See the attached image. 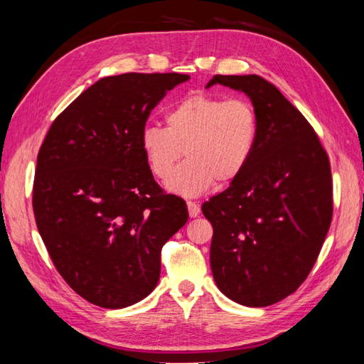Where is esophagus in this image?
<instances>
[{
    "mask_svg": "<svg viewBox=\"0 0 364 364\" xmlns=\"http://www.w3.org/2000/svg\"><path fill=\"white\" fill-rule=\"evenodd\" d=\"M188 211L191 218H197L200 214V206L196 202H188Z\"/></svg>",
    "mask_w": 364,
    "mask_h": 364,
    "instance_id": "obj_1",
    "label": "esophagus"
}]
</instances>
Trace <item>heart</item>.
Segmentation results:
<instances>
[{"label": "heart", "mask_w": 364, "mask_h": 364, "mask_svg": "<svg viewBox=\"0 0 364 364\" xmlns=\"http://www.w3.org/2000/svg\"><path fill=\"white\" fill-rule=\"evenodd\" d=\"M164 120L166 128L142 129L141 150L151 173L167 176L166 189L183 197L205 194L215 180H237L257 146V111L245 100L189 95L170 107ZM183 149L188 161L174 171Z\"/></svg>", "instance_id": "b5f03b06"}]
</instances>
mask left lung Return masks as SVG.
Wrapping results in <instances>:
<instances>
[{
	"label": "left lung",
	"instance_id": "1",
	"mask_svg": "<svg viewBox=\"0 0 364 364\" xmlns=\"http://www.w3.org/2000/svg\"><path fill=\"white\" fill-rule=\"evenodd\" d=\"M250 98L258 139L244 173L202 205L214 228L210 261L220 292L267 306L305 282L330 228L331 172L310 123L258 75H215L206 84Z\"/></svg>",
	"mask_w": 364,
	"mask_h": 364
}]
</instances>
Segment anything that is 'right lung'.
<instances>
[{
	"mask_svg": "<svg viewBox=\"0 0 364 364\" xmlns=\"http://www.w3.org/2000/svg\"><path fill=\"white\" fill-rule=\"evenodd\" d=\"M181 73H123L92 84L53 122L37 156L36 223L68 286L103 308L156 288L161 249L184 223V200L164 194L141 150L146 119Z\"/></svg>",
	"mask_w": 364,
	"mask_h": 364,
	"instance_id": "right-lung-1",
	"label": "right lung"
}]
</instances>
